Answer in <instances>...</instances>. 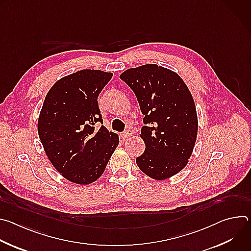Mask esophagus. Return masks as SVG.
Segmentation results:
<instances>
[{"label": "esophagus", "instance_id": "esophagus-1", "mask_svg": "<svg viewBox=\"0 0 251 251\" xmlns=\"http://www.w3.org/2000/svg\"><path fill=\"white\" fill-rule=\"evenodd\" d=\"M132 135H133V131L130 130V129H128V130H126V131L123 132V136H124L125 138H129V137H131Z\"/></svg>", "mask_w": 251, "mask_h": 251}]
</instances>
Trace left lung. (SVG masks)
<instances>
[{"mask_svg":"<svg viewBox=\"0 0 251 251\" xmlns=\"http://www.w3.org/2000/svg\"><path fill=\"white\" fill-rule=\"evenodd\" d=\"M135 93L145 126L140 137L145 151L137 157L140 170L154 180H166L181 172L192 156L198 115L194 98L175 71L150 63L121 74Z\"/></svg>","mask_w":251,"mask_h":251,"instance_id":"1","label":"left lung"}]
</instances>
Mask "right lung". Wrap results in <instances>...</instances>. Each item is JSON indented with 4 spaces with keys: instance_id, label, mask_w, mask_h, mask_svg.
<instances>
[{
    "instance_id": "1",
    "label": "right lung",
    "mask_w": 251,
    "mask_h": 251,
    "mask_svg": "<svg viewBox=\"0 0 251 251\" xmlns=\"http://www.w3.org/2000/svg\"><path fill=\"white\" fill-rule=\"evenodd\" d=\"M113 74L82 69L57 80L48 92L38 121L44 150L66 180L95 182L119 144L116 133L103 124L97 98Z\"/></svg>"
}]
</instances>
